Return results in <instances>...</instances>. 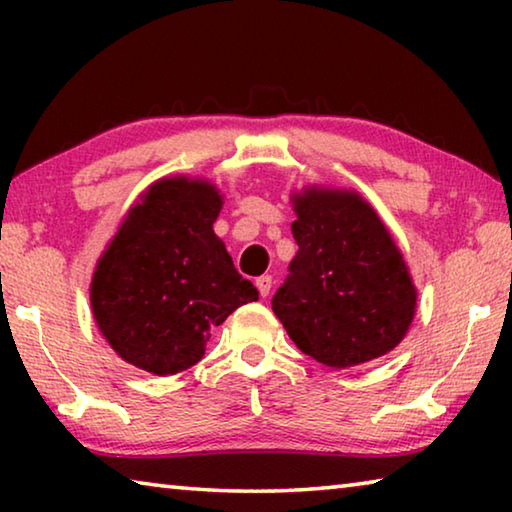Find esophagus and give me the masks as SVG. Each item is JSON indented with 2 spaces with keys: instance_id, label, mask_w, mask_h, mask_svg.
<instances>
[{
  "instance_id": "obj_1",
  "label": "esophagus",
  "mask_w": 512,
  "mask_h": 512,
  "mask_svg": "<svg viewBox=\"0 0 512 512\" xmlns=\"http://www.w3.org/2000/svg\"><path fill=\"white\" fill-rule=\"evenodd\" d=\"M255 284H257V289H259V296L266 298L268 291H271V287H273V277L271 275H262V277H257Z\"/></svg>"
}]
</instances>
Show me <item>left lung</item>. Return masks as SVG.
I'll use <instances>...</instances> for the list:
<instances>
[{"mask_svg": "<svg viewBox=\"0 0 512 512\" xmlns=\"http://www.w3.org/2000/svg\"><path fill=\"white\" fill-rule=\"evenodd\" d=\"M298 253L271 300L298 348L329 368L391 352L415 311V287L393 237L359 194L296 196Z\"/></svg>", "mask_w": 512, "mask_h": 512, "instance_id": "left-lung-1", "label": "left lung"}]
</instances>
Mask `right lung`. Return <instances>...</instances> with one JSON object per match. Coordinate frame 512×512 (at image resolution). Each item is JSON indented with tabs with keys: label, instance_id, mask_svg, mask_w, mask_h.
<instances>
[{
	"label": "right lung",
	"instance_id": "obj_1",
	"mask_svg": "<svg viewBox=\"0 0 512 512\" xmlns=\"http://www.w3.org/2000/svg\"><path fill=\"white\" fill-rule=\"evenodd\" d=\"M219 210V192L187 178L160 180L131 207L90 289L94 320L124 361L153 375L192 368L212 327L259 298L214 235Z\"/></svg>",
	"mask_w": 512,
	"mask_h": 512
}]
</instances>
